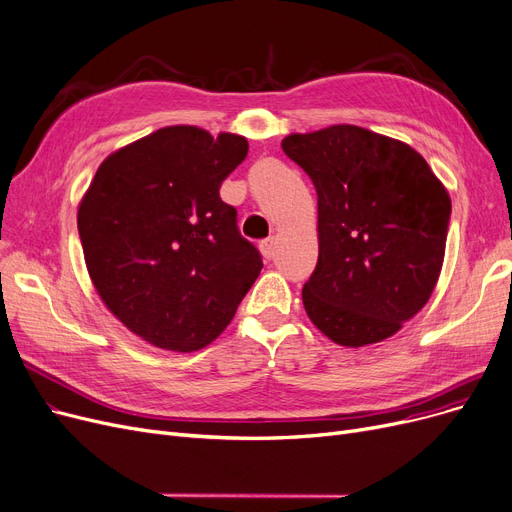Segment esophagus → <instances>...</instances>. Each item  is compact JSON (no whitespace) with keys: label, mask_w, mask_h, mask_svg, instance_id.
I'll list each match as a JSON object with an SVG mask.
<instances>
[{"label":"esophagus","mask_w":512,"mask_h":512,"mask_svg":"<svg viewBox=\"0 0 512 512\" xmlns=\"http://www.w3.org/2000/svg\"><path fill=\"white\" fill-rule=\"evenodd\" d=\"M259 249H261V255H263L265 259H272V257H274V240H272V238L263 240V242L259 244Z\"/></svg>","instance_id":"esophagus-1"}]
</instances>
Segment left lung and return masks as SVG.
<instances>
[{"label": "left lung", "instance_id": "8db88e82", "mask_svg": "<svg viewBox=\"0 0 512 512\" xmlns=\"http://www.w3.org/2000/svg\"><path fill=\"white\" fill-rule=\"evenodd\" d=\"M282 150L316 186L318 265L309 320L343 347L389 339L429 301L452 201L408 144L358 125L291 133Z\"/></svg>", "mask_w": 512, "mask_h": 512}]
</instances>
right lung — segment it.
<instances>
[{"instance_id":"right-lung-1","label":"right lung","mask_w":512,"mask_h":512,"mask_svg":"<svg viewBox=\"0 0 512 512\" xmlns=\"http://www.w3.org/2000/svg\"><path fill=\"white\" fill-rule=\"evenodd\" d=\"M247 138L194 125L157 129L110 154L77 211L87 272L133 335L169 351L215 341L263 261L221 201Z\"/></svg>"}]
</instances>
